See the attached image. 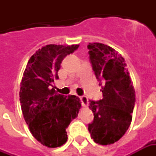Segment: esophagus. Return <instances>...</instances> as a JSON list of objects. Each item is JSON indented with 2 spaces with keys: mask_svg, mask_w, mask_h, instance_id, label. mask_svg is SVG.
Wrapping results in <instances>:
<instances>
[{
  "mask_svg": "<svg viewBox=\"0 0 156 156\" xmlns=\"http://www.w3.org/2000/svg\"><path fill=\"white\" fill-rule=\"evenodd\" d=\"M80 100H81L82 105H83V107H87V106H88V99L86 96H82V97H80Z\"/></svg>",
  "mask_w": 156,
  "mask_h": 156,
  "instance_id": "34e87169",
  "label": "esophagus"
}]
</instances>
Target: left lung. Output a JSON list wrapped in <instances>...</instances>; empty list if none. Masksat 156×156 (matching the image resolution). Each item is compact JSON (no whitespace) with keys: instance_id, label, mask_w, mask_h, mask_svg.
I'll return each mask as SVG.
<instances>
[{"instance_id":"obj_1","label":"left lung","mask_w":156,"mask_h":156,"mask_svg":"<svg viewBox=\"0 0 156 156\" xmlns=\"http://www.w3.org/2000/svg\"><path fill=\"white\" fill-rule=\"evenodd\" d=\"M92 68L101 83L103 98L89 101L94 119L88 131L95 143L107 145L117 142L129 127L135 103V91L124 58L108 45H88Z\"/></svg>"}]
</instances>
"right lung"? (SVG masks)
<instances>
[{"label": "right lung", "mask_w": 156, "mask_h": 156, "mask_svg": "<svg viewBox=\"0 0 156 156\" xmlns=\"http://www.w3.org/2000/svg\"><path fill=\"white\" fill-rule=\"evenodd\" d=\"M78 47L44 46L30 58L23 73L19 93L23 117L33 137L48 148L59 147L67 142L66 129L81 108L78 97L67 98L51 88L59 78L62 61Z\"/></svg>", "instance_id": "obj_1"}]
</instances>
